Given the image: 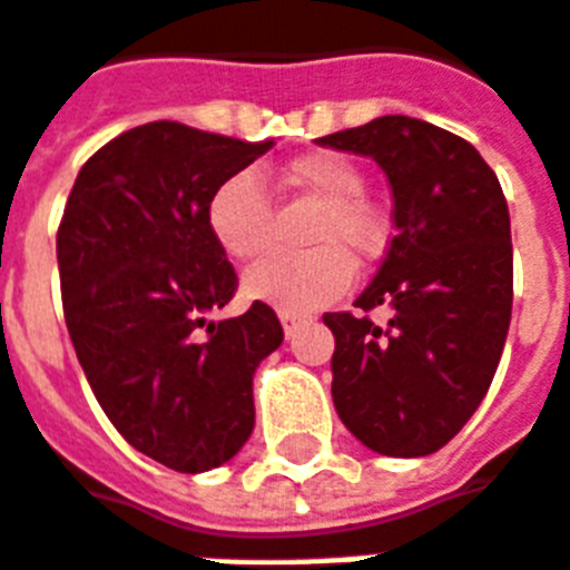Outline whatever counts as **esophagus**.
Returning a JSON list of instances; mask_svg holds the SVG:
<instances>
[{"mask_svg":"<svg viewBox=\"0 0 570 570\" xmlns=\"http://www.w3.org/2000/svg\"><path fill=\"white\" fill-rule=\"evenodd\" d=\"M282 318V327H285V336H294V333L301 331L309 324V315H297V312H279Z\"/></svg>","mask_w":570,"mask_h":570,"instance_id":"1","label":"esophagus"}]
</instances>
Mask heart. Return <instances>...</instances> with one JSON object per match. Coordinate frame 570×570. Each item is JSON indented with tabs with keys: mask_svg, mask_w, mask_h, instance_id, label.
I'll return each instance as SVG.
<instances>
[{
	"mask_svg": "<svg viewBox=\"0 0 570 570\" xmlns=\"http://www.w3.org/2000/svg\"><path fill=\"white\" fill-rule=\"evenodd\" d=\"M282 183L318 204L303 255H269L246 269V294L282 312H312L342 297L354 282V261L379 258L387 225L366 195L363 170L340 153H309L282 168ZM213 237L230 258L252 261L273 243V207L255 174H234L207 207Z\"/></svg>",
	"mask_w": 570,
	"mask_h": 570,
	"instance_id": "obj_1",
	"label": "heart"
}]
</instances>
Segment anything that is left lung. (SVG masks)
Listing matches in <instances>:
<instances>
[{"mask_svg": "<svg viewBox=\"0 0 570 570\" xmlns=\"http://www.w3.org/2000/svg\"><path fill=\"white\" fill-rule=\"evenodd\" d=\"M321 147L375 158L393 225L357 315L327 312L333 405L370 451L426 456L463 430L490 391L513 303L511 216L499 177L469 140L412 117H379ZM384 305L379 328L366 311Z\"/></svg>", "mask_w": 570, "mask_h": 570, "instance_id": "obj_1", "label": "left lung"}]
</instances>
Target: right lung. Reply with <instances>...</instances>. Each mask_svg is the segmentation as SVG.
Returning <instances> with one entry per match:
<instances>
[{
    "label": "right lung",
    "mask_w": 570,
    "mask_h": 570,
    "mask_svg": "<svg viewBox=\"0 0 570 570\" xmlns=\"http://www.w3.org/2000/svg\"><path fill=\"white\" fill-rule=\"evenodd\" d=\"M269 147L170 119L128 128L89 156L59 222L77 361L119 435L174 472L216 469L246 444L252 375L285 336L261 301L209 321L237 291L209 198Z\"/></svg>",
    "instance_id": "obj_1"
}]
</instances>
